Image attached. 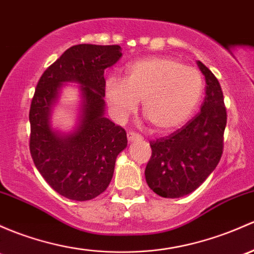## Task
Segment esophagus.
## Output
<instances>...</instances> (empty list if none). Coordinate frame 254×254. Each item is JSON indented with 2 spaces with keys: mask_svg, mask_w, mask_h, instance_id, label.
<instances>
[{
  "mask_svg": "<svg viewBox=\"0 0 254 254\" xmlns=\"http://www.w3.org/2000/svg\"><path fill=\"white\" fill-rule=\"evenodd\" d=\"M127 140H129L130 142H132V141L142 140V136H141V135H138L137 132H132V131H129V132H127Z\"/></svg>",
  "mask_w": 254,
  "mask_h": 254,
  "instance_id": "1",
  "label": "esophagus"
}]
</instances>
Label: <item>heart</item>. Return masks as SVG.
I'll use <instances>...</instances> for the list:
<instances>
[{"label":"heart","mask_w":254,"mask_h":254,"mask_svg":"<svg viewBox=\"0 0 254 254\" xmlns=\"http://www.w3.org/2000/svg\"><path fill=\"white\" fill-rule=\"evenodd\" d=\"M203 76L194 66L169 57H149L127 66L125 79L108 78L105 97L119 122L142 114L156 132H169L184 124L201 101Z\"/></svg>","instance_id":"1"}]
</instances>
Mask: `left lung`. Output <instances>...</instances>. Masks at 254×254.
Returning <instances> with one entry per match:
<instances>
[{
	"label": "left lung",
	"mask_w": 254,
	"mask_h": 254,
	"mask_svg": "<svg viewBox=\"0 0 254 254\" xmlns=\"http://www.w3.org/2000/svg\"><path fill=\"white\" fill-rule=\"evenodd\" d=\"M205 78L201 112L167 137L151 141L145 176L152 191L165 198L191 193L215 169L223 154L226 108L214 74L197 62Z\"/></svg>",
	"instance_id": "left-lung-1"
}]
</instances>
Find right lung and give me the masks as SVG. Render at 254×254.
<instances>
[{
	"label": "right lung",
	"instance_id": "add662e5",
	"mask_svg": "<svg viewBox=\"0 0 254 254\" xmlns=\"http://www.w3.org/2000/svg\"><path fill=\"white\" fill-rule=\"evenodd\" d=\"M122 57L118 45H75L51 64L31 101L30 153L35 167L56 192L89 201L108 188L118 154L127 146V132L105 117V70ZM80 85L82 106L73 133L50 127L52 107L64 82Z\"/></svg>",
	"mask_w": 254,
	"mask_h": 254
}]
</instances>
